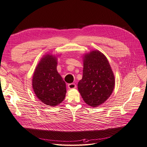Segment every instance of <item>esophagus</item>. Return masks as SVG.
I'll use <instances>...</instances> for the list:
<instances>
[{"instance_id":"1","label":"esophagus","mask_w":147,"mask_h":147,"mask_svg":"<svg viewBox=\"0 0 147 147\" xmlns=\"http://www.w3.org/2000/svg\"><path fill=\"white\" fill-rule=\"evenodd\" d=\"M68 88L69 89H74V88H76L77 86L76 84H75V83H70L68 84Z\"/></svg>"}]
</instances>
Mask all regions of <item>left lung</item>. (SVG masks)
<instances>
[{
  "label": "left lung",
  "mask_w": 147,
  "mask_h": 147,
  "mask_svg": "<svg viewBox=\"0 0 147 147\" xmlns=\"http://www.w3.org/2000/svg\"><path fill=\"white\" fill-rule=\"evenodd\" d=\"M115 77L105 56L94 50L83 57V77L78 83V91L86 104L96 107L112 94Z\"/></svg>",
  "instance_id": "obj_1"
}]
</instances>
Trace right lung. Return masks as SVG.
Here are the masks:
<instances>
[{
	"label": "right lung",
	"mask_w": 147,
	"mask_h": 147,
	"mask_svg": "<svg viewBox=\"0 0 147 147\" xmlns=\"http://www.w3.org/2000/svg\"><path fill=\"white\" fill-rule=\"evenodd\" d=\"M57 58L46 55L35 69L32 87L35 95L45 105L54 107L61 104L65 97L66 86L57 71Z\"/></svg>",
	"instance_id": "obj_1"
}]
</instances>
